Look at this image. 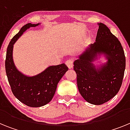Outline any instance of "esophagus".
I'll use <instances>...</instances> for the list:
<instances>
[{
	"mask_svg": "<svg viewBox=\"0 0 130 130\" xmlns=\"http://www.w3.org/2000/svg\"><path fill=\"white\" fill-rule=\"evenodd\" d=\"M66 64L69 69L72 68H73V60H68L66 62Z\"/></svg>",
	"mask_w": 130,
	"mask_h": 130,
	"instance_id": "34e87169",
	"label": "esophagus"
}]
</instances>
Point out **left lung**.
<instances>
[{
    "mask_svg": "<svg viewBox=\"0 0 130 130\" xmlns=\"http://www.w3.org/2000/svg\"><path fill=\"white\" fill-rule=\"evenodd\" d=\"M98 25L96 42L73 62L79 92L93 105H102L119 92L126 68V57L119 40L106 25ZM102 56L107 61L95 64Z\"/></svg>",
    "mask_w": 130,
    "mask_h": 130,
    "instance_id": "8db88e82",
    "label": "left lung"
}]
</instances>
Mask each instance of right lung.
I'll use <instances>...</instances> for the list:
<instances>
[{
    "label": "right lung",
    "instance_id": "1",
    "mask_svg": "<svg viewBox=\"0 0 130 130\" xmlns=\"http://www.w3.org/2000/svg\"><path fill=\"white\" fill-rule=\"evenodd\" d=\"M41 23H27L11 39L7 48L5 61L6 72L11 91L17 99L32 107L46 105L53 99L57 84L68 70L65 64L49 66L37 75H26L17 68L13 62V45L27 29Z\"/></svg>",
    "mask_w": 130,
    "mask_h": 130
}]
</instances>
